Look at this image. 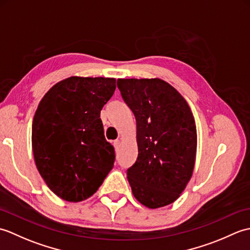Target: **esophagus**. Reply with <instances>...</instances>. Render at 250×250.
Wrapping results in <instances>:
<instances>
[{"instance_id":"34e87169","label":"esophagus","mask_w":250,"mask_h":250,"mask_svg":"<svg viewBox=\"0 0 250 250\" xmlns=\"http://www.w3.org/2000/svg\"><path fill=\"white\" fill-rule=\"evenodd\" d=\"M114 146H115L116 149H118V147L120 146V141H119V140L115 141V142H114Z\"/></svg>"}]
</instances>
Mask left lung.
<instances>
[{
	"label": "left lung",
	"instance_id": "obj_1",
	"mask_svg": "<svg viewBox=\"0 0 250 250\" xmlns=\"http://www.w3.org/2000/svg\"><path fill=\"white\" fill-rule=\"evenodd\" d=\"M136 119L139 156L126 171L132 193L148 208L176 201L192 176L196 126L187 101L160 78H119Z\"/></svg>",
	"mask_w": 250,
	"mask_h": 250
}]
</instances>
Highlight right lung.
<instances>
[{
  "label": "right lung",
  "instance_id": "obj_1",
  "mask_svg": "<svg viewBox=\"0 0 250 250\" xmlns=\"http://www.w3.org/2000/svg\"><path fill=\"white\" fill-rule=\"evenodd\" d=\"M116 79L71 76L52 86L37 106L32 149L41 176L67 202L87 200L114 167L100 113L113 97Z\"/></svg>",
  "mask_w": 250,
  "mask_h": 250
}]
</instances>
